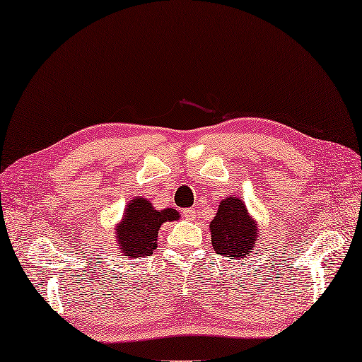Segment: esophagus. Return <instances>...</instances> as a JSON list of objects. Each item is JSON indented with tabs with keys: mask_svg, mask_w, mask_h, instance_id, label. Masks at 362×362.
<instances>
[{
	"mask_svg": "<svg viewBox=\"0 0 362 362\" xmlns=\"http://www.w3.org/2000/svg\"><path fill=\"white\" fill-rule=\"evenodd\" d=\"M182 217L186 218V220H189V222H194V220L197 218V212H195V209L187 208V209L182 211Z\"/></svg>",
	"mask_w": 362,
	"mask_h": 362,
	"instance_id": "34e87169",
	"label": "esophagus"
}]
</instances>
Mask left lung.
Instances as JSON below:
<instances>
[{"label":"left lung","mask_w":362,"mask_h":362,"mask_svg":"<svg viewBox=\"0 0 362 362\" xmlns=\"http://www.w3.org/2000/svg\"><path fill=\"white\" fill-rule=\"evenodd\" d=\"M209 230L214 252L230 259L248 257L259 243V226L238 197L230 195L220 202Z\"/></svg>","instance_id":"1"}]
</instances>
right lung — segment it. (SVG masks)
<instances>
[{
  "instance_id": "1",
  "label": "right lung",
  "mask_w": 362,
  "mask_h": 362,
  "mask_svg": "<svg viewBox=\"0 0 362 362\" xmlns=\"http://www.w3.org/2000/svg\"><path fill=\"white\" fill-rule=\"evenodd\" d=\"M180 217V212L173 208L156 209L144 197L131 198L123 211L122 222L115 226V245L120 248V255L131 259L148 256L158 247L159 228Z\"/></svg>"
}]
</instances>
